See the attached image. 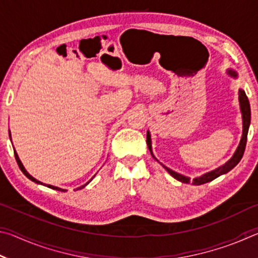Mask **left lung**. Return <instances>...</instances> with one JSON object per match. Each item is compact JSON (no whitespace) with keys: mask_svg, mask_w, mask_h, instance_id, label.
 <instances>
[{"mask_svg":"<svg viewBox=\"0 0 258 258\" xmlns=\"http://www.w3.org/2000/svg\"><path fill=\"white\" fill-rule=\"evenodd\" d=\"M228 73H229V75L233 76V77H237V74H235V72L229 71ZM239 101H240V107H241V112H242L243 131H242L241 141H240V145L238 147L237 151H235V154L233 155L232 158H231L228 161V163L224 164L223 166L218 167L217 169H215V171H212V172H209V173L204 174L203 176L195 178L194 182H192V183H194V184L200 185V184H204V183H207V182H211L213 180H215L216 177L222 175V174H225V173L230 172L231 169H232L234 166H237L239 161L241 160L242 156H243V152H244V149H246L247 134H248V128H249V124H250V104H249V101H248V98H247L246 93H244V91H242V90L239 91ZM150 142H151L150 141V134H149V132H147V145H148V148H149V150L151 152V143ZM151 155H152V152H151ZM152 157H154V155H152ZM154 158H155V157H154ZM164 167L166 168V171H167L169 174H171V175L174 178H176V180L181 181L183 183H190L191 182L189 177L183 176V175H181V174H177V173H175L174 171H172V169H169V168L166 167V166H164Z\"/></svg>","mask_w":258,"mask_h":258,"instance_id":"obj_1","label":"left lung"}]
</instances>
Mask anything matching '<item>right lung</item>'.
Here are the masks:
<instances>
[{"label":"right lung","instance_id":"add662e5","mask_svg":"<svg viewBox=\"0 0 258 258\" xmlns=\"http://www.w3.org/2000/svg\"><path fill=\"white\" fill-rule=\"evenodd\" d=\"M15 157H16V160H17V164H18V166H19V168L21 169V172H23L26 176H27L29 180H32L33 182H35V183H38V184H43L42 182H40V181H37L36 178H34L32 175H29V174L27 173V171H26L25 169V167L23 166V164H21V161H20V159H19V157H18V155H17V152L15 151ZM89 183V182H87ZM86 183V184H87ZM85 184V185H86ZM44 185H46V186H49V187H51V189H54V190H58V191H66V190H63V189H60V187H56V186H53V185H49V184H44ZM85 185H83V186H81V187H78V189H82V187H84Z\"/></svg>","mask_w":258,"mask_h":258}]
</instances>
